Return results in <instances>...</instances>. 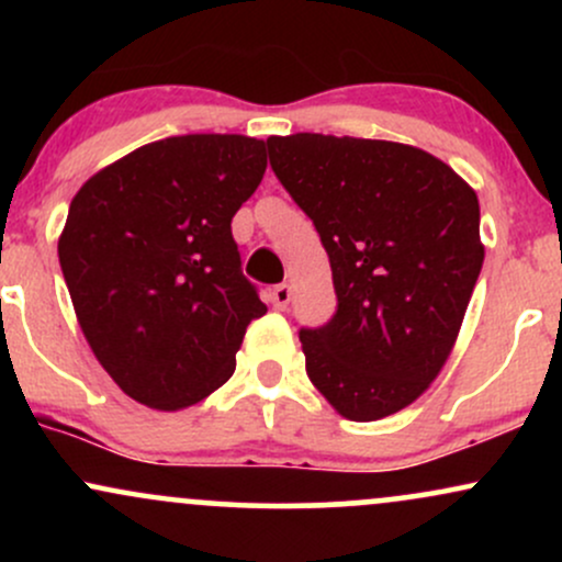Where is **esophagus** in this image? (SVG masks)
I'll list each match as a JSON object with an SVG mask.
<instances>
[{
	"label": "esophagus",
	"instance_id": "obj_1",
	"mask_svg": "<svg viewBox=\"0 0 562 562\" xmlns=\"http://www.w3.org/2000/svg\"><path fill=\"white\" fill-rule=\"evenodd\" d=\"M290 299H293V290H290L288 282H282V285H274L269 290V301H272V306L280 308V312H285Z\"/></svg>",
	"mask_w": 562,
	"mask_h": 562
}]
</instances>
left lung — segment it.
Masks as SVG:
<instances>
[{
	"label": "left lung",
	"instance_id": "8db88e82",
	"mask_svg": "<svg viewBox=\"0 0 562 562\" xmlns=\"http://www.w3.org/2000/svg\"><path fill=\"white\" fill-rule=\"evenodd\" d=\"M274 177L314 222L338 306L301 327L306 375L348 420L415 402L447 364L483 267L473 187L385 139L269 137Z\"/></svg>",
	"mask_w": 562,
	"mask_h": 562
}]
</instances>
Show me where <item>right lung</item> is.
Here are the masks:
<instances>
[{
  "label": "right lung",
  "instance_id": "1",
  "mask_svg": "<svg viewBox=\"0 0 562 562\" xmlns=\"http://www.w3.org/2000/svg\"><path fill=\"white\" fill-rule=\"evenodd\" d=\"M267 171V142L169 137L97 171L57 243L76 317L119 389L153 409L203 402L267 314L243 274L232 216Z\"/></svg>",
  "mask_w": 562,
  "mask_h": 562
}]
</instances>
